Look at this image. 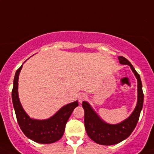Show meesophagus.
Returning <instances> with one entry per match:
<instances>
[{"mask_svg": "<svg viewBox=\"0 0 154 154\" xmlns=\"http://www.w3.org/2000/svg\"><path fill=\"white\" fill-rule=\"evenodd\" d=\"M86 99H87V95L86 94H84V93H82V94H80L78 97V100H79V102H80V103H82L83 100H86Z\"/></svg>", "mask_w": 154, "mask_h": 154, "instance_id": "esophagus-1", "label": "esophagus"}]
</instances>
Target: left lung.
<instances>
[{
    "label": "left lung",
    "mask_w": 154,
    "mask_h": 154,
    "mask_svg": "<svg viewBox=\"0 0 154 154\" xmlns=\"http://www.w3.org/2000/svg\"><path fill=\"white\" fill-rule=\"evenodd\" d=\"M119 60L121 64L130 66L137 79V103L131 115L120 123L111 125L102 120L101 118L93 109L88 102L83 101L82 103L85 112V128L88 137L96 143L103 145L116 144L129 137L137 125L140 112L143 106L144 94L142 91V84L140 76L136 72L133 65L127 59L119 56Z\"/></svg>",
    "instance_id": "8db88e82"
}]
</instances>
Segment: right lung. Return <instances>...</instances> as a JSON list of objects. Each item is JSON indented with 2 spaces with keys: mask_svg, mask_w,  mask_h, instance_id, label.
Returning a JSON list of instances; mask_svg holds the SVG:
<instances>
[{
  "mask_svg": "<svg viewBox=\"0 0 154 154\" xmlns=\"http://www.w3.org/2000/svg\"><path fill=\"white\" fill-rule=\"evenodd\" d=\"M22 66L15 72L12 91V103L18 125L24 134L31 140L40 144L54 143L63 136L66 123L73 110L78 106V101L65 105L48 119H31L23 109L18 97V77Z\"/></svg>",
  "mask_w": 154,
  "mask_h": 154,
  "instance_id": "1",
  "label": "right lung"
}]
</instances>
